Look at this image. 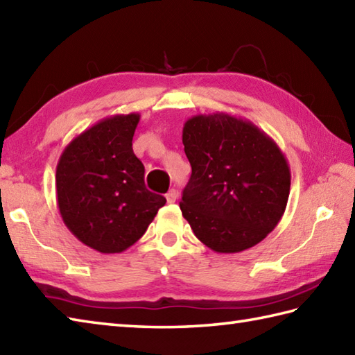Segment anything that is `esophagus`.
Wrapping results in <instances>:
<instances>
[{"label": "esophagus", "instance_id": "34e87169", "mask_svg": "<svg viewBox=\"0 0 355 355\" xmlns=\"http://www.w3.org/2000/svg\"><path fill=\"white\" fill-rule=\"evenodd\" d=\"M178 198V192L175 189H171L168 193H166V200H168V203H175Z\"/></svg>", "mask_w": 355, "mask_h": 355}]
</instances>
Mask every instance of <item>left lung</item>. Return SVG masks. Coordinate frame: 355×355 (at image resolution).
I'll list each match as a JSON object with an SVG mask.
<instances>
[{"instance_id": "8db88e82", "label": "left lung", "mask_w": 355, "mask_h": 355, "mask_svg": "<svg viewBox=\"0 0 355 355\" xmlns=\"http://www.w3.org/2000/svg\"><path fill=\"white\" fill-rule=\"evenodd\" d=\"M183 144L192 173L180 209L214 252L259 245L286 209L291 171L277 143L254 123L225 112L193 115Z\"/></svg>"}]
</instances>
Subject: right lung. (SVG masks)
Instances as JSON below:
<instances>
[{
	"label": "right lung",
	"instance_id": "add662e5",
	"mask_svg": "<svg viewBox=\"0 0 355 355\" xmlns=\"http://www.w3.org/2000/svg\"><path fill=\"white\" fill-rule=\"evenodd\" d=\"M140 114L103 118L66 146L57 164V201L69 231L101 254L143 237L166 198L146 189L132 150Z\"/></svg>",
	"mask_w": 355,
	"mask_h": 355
}]
</instances>
